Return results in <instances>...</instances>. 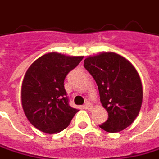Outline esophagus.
<instances>
[{
	"label": "esophagus",
	"mask_w": 159,
	"mask_h": 159,
	"mask_svg": "<svg viewBox=\"0 0 159 159\" xmlns=\"http://www.w3.org/2000/svg\"><path fill=\"white\" fill-rule=\"evenodd\" d=\"M84 107H85L86 109H88V110H91V109L93 108V105H92L90 102H87L84 104Z\"/></svg>",
	"instance_id": "34e87169"
}]
</instances>
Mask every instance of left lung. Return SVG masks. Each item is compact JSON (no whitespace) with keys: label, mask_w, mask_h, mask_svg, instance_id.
<instances>
[{"label":"left lung","mask_w":159,"mask_h":159,"mask_svg":"<svg viewBox=\"0 0 159 159\" xmlns=\"http://www.w3.org/2000/svg\"><path fill=\"white\" fill-rule=\"evenodd\" d=\"M83 65L96 82L101 103L108 114L107 120L99 126L108 133H118L129 126L143 101L141 80L134 65L111 52L89 56Z\"/></svg>","instance_id":"1"}]
</instances>
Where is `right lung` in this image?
<instances>
[{"label":"right lung","mask_w":159,"mask_h":159,"mask_svg":"<svg viewBox=\"0 0 159 159\" xmlns=\"http://www.w3.org/2000/svg\"><path fill=\"white\" fill-rule=\"evenodd\" d=\"M83 58L49 52L27 69L21 86L22 107L30 123L41 132L63 131L78 111L69 105L64 82Z\"/></svg>","instance_id":"right-lung-1"}]
</instances>
